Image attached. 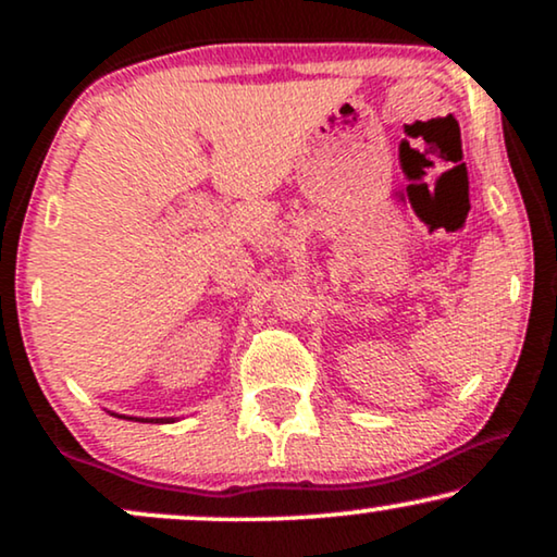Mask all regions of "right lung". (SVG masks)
Listing matches in <instances>:
<instances>
[{
    "label": "right lung",
    "instance_id": "right-lung-1",
    "mask_svg": "<svg viewBox=\"0 0 557 557\" xmlns=\"http://www.w3.org/2000/svg\"><path fill=\"white\" fill-rule=\"evenodd\" d=\"M144 423H162V421H159V418H151V421H144Z\"/></svg>",
    "mask_w": 557,
    "mask_h": 557
}]
</instances>
